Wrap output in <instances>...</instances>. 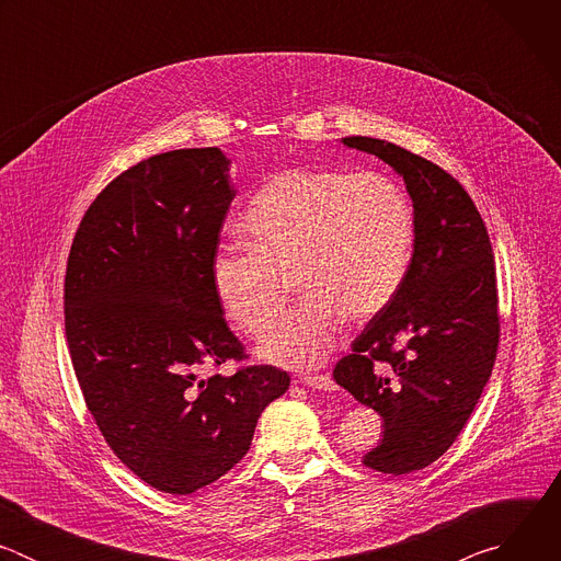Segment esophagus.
Returning <instances> with one entry per match:
<instances>
[{
    "label": "esophagus",
    "instance_id": "obj_1",
    "mask_svg": "<svg viewBox=\"0 0 561 561\" xmlns=\"http://www.w3.org/2000/svg\"><path fill=\"white\" fill-rule=\"evenodd\" d=\"M299 381L304 386L317 388V390H333L335 388V383H333V379L329 375H304V377H299Z\"/></svg>",
    "mask_w": 561,
    "mask_h": 561
}]
</instances>
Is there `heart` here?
I'll use <instances>...</instances> for the list:
<instances>
[{"mask_svg":"<svg viewBox=\"0 0 561 561\" xmlns=\"http://www.w3.org/2000/svg\"><path fill=\"white\" fill-rule=\"evenodd\" d=\"M242 230L251 249L213 255L217 301L239 331L257 337L295 280L307 299L270 325L260 355L310 370L329 357L344 317L362 322L397 293L411 262L413 208L381 173L293 169L253 197Z\"/></svg>","mask_w":561,"mask_h":561,"instance_id":"b5f03b06","label":"heart"}]
</instances>
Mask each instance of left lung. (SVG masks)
<instances>
[{
	"label": "left lung",
	"mask_w": 561,
	"mask_h": 561,
	"mask_svg": "<svg viewBox=\"0 0 561 561\" xmlns=\"http://www.w3.org/2000/svg\"><path fill=\"white\" fill-rule=\"evenodd\" d=\"M404 178L415 210V249L392 299L351 344L333 377L383 420L364 463L407 474L439 459L466 426L500 346L495 255L463 186L402 146L344 137Z\"/></svg>",
	"instance_id": "8db88e82"
}]
</instances>
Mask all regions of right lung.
<instances>
[{"instance_id":"obj_1","label":"right lung","mask_w":561,"mask_h":561,"mask_svg":"<svg viewBox=\"0 0 561 561\" xmlns=\"http://www.w3.org/2000/svg\"><path fill=\"white\" fill-rule=\"evenodd\" d=\"M228 164L215 146L141 159L93 199L66 262V342L89 413L122 463L171 495L226 474L290 386L275 366L199 379L249 359L210 279Z\"/></svg>"}]
</instances>
